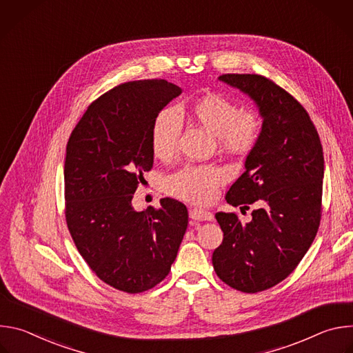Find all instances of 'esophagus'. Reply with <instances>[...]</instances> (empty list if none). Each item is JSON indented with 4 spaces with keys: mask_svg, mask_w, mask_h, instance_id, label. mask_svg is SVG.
Here are the masks:
<instances>
[{
    "mask_svg": "<svg viewBox=\"0 0 353 353\" xmlns=\"http://www.w3.org/2000/svg\"><path fill=\"white\" fill-rule=\"evenodd\" d=\"M190 218L192 221H214V215L210 211L201 210V208L190 210Z\"/></svg>",
    "mask_w": 353,
    "mask_h": 353,
    "instance_id": "obj_1",
    "label": "esophagus"
}]
</instances>
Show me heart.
I'll use <instances>...</instances> for the list:
<instances>
[{
	"instance_id": "1",
	"label": "heart",
	"mask_w": 353,
	"mask_h": 353,
	"mask_svg": "<svg viewBox=\"0 0 353 353\" xmlns=\"http://www.w3.org/2000/svg\"><path fill=\"white\" fill-rule=\"evenodd\" d=\"M190 116L218 138L219 145L236 155H248L263 132V121L253 110H240L229 97L207 93L191 103ZM181 121L172 109L161 110L150 127V149L155 158L170 159L179 148ZM229 177L216 165H187L169 174L165 188L169 194L192 204H207Z\"/></svg>"
}]
</instances>
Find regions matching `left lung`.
<instances>
[{
  "label": "left lung",
  "instance_id": "1",
  "mask_svg": "<svg viewBox=\"0 0 353 353\" xmlns=\"http://www.w3.org/2000/svg\"><path fill=\"white\" fill-rule=\"evenodd\" d=\"M247 93L263 116V132L245 172L226 194L228 204L257 203L251 221L215 215L223 232L214 251L216 275L230 288L257 293L288 278L310 248L321 221L323 146L309 113L274 81L257 74H223Z\"/></svg>",
  "mask_w": 353,
  "mask_h": 353
}]
</instances>
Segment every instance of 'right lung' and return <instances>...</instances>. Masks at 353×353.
<instances>
[{
	"label": "right lung",
	"instance_id": "right-lung-1",
	"mask_svg": "<svg viewBox=\"0 0 353 353\" xmlns=\"http://www.w3.org/2000/svg\"><path fill=\"white\" fill-rule=\"evenodd\" d=\"M180 93L165 79L120 83L88 106L67 143L68 230L89 268L117 290L141 293L162 282L187 229V208L176 199L141 212L131 205L154 165V119Z\"/></svg>",
	"mask_w": 353,
	"mask_h": 353
}]
</instances>
